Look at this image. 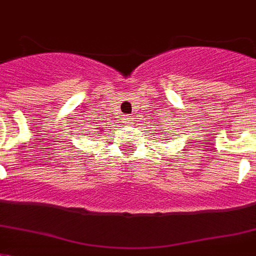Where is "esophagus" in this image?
<instances>
[{
    "label": "esophagus",
    "mask_w": 256,
    "mask_h": 256,
    "mask_svg": "<svg viewBox=\"0 0 256 256\" xmlns=\"http://www.w3.org/2000/svg\"><path fill=\"white\" fill-rule=\"evenodd\" d=\"M124 120H126V123H130V124H133V122H134V120H133V116H130V115L124 116Z\"/></svg>",
    "instance_id": "esophagus-1"
}]
</instances>
